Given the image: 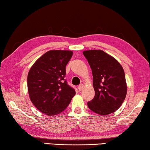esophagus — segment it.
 Here are the masks:
<instances>
[{"instance_id":"34e87169","label":"esophagus","mask_w":150,"mask_h":150,"mask_svg":"<svg viewBox=\"0 0 150 150\" xmlns=\"http://www.w3.org/2000/svg\"><path fill=\"white\" fill-rule=\"evenodd\" d=\"M83 84H80V85L78 87V90H79L80 91H82V90H83Z\"/></svg>"}]
</instances>
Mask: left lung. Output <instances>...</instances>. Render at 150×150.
<instances>
[{"mask_svg": "<svg viewBox=\"0 0 150 150\" xmlns=\"http://www.w3.org/2000/svg\"><path fill=\"white\" fill-rule=\"evenodd\" d=\"M83 54L92 70L95 90L88 106L97 114H111L121 106L127 96L124 70L115 58L102 50H88Z\"/></svg>", "mask_w": 150, "mask_h": 150, "instance_id": "left-lung-1", "label": "left lung"}]
</instances>
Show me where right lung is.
I'll return each instance as SVG.
<instances>
[{"label":"right lung","mask_w":150,"mask_h":150,"mask_svg":"<svg viewBox=\"0 0 150 150\" xmlns=\"http://www.w3.org/2000/svg\"><path fill=\"white\" fill-rule=\"evenodd\" d=\"M71 51L51 50L36 60L28 75V89L32 103L39 111L52 116L67 109L76 91L64 80Z\"/></svg>","instance_id":"add662e5"}]
</instances>
